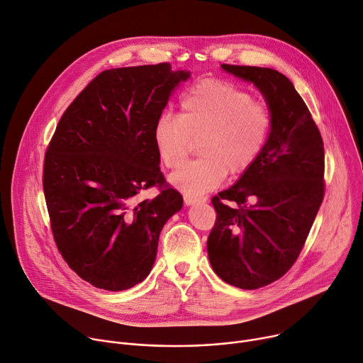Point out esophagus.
<instances>
[{"instance_id":"34e87169","label":"esophagus","mask_w":363,"mask_h":363,"mask_svg":"<svg viewBox=\"0 0 363 363\" xmlns=\"http://www.w3.org/2000/svg\"><path fill=\"white\" fill-rule=\"evenodd\" d=\"M184 201L186 206H192V204H199V203H206L207 199L206 196H192V195H185Z\"/></svg>"}]
</instances>
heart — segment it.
I'll return each mask as SVG.
<instances>
[{
    "label": "heart",
    "mask_w": 363,
    "mask_h": 363,
    "mask_svg": "<svg viewBox=\"0 0 363 363\" xmlns=\"http://www.w3.org/2000/svg\"><path fill=\"white\" fill-rule=\"evenodd\" d=\"M271 108L239 85L203 79L179 100V116L162 114L153 125V145L168 169H178L199 140L200 159L171 177L185 194L217 188L227 172L243 175L259 160L272 131Z\"/></svg>",
    "instance_id": "obj_1"
}]
</instances>
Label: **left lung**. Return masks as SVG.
Returning <instances> with one entry per match:
<instances>
[{
    "label": "left lung",
    "instance_id": "left-lung-1",
    "mask_svg": "<svg viewBox=\"0 0 363 363\" xmlns=\"http://www.w3.org/2000/svg\"><path fill=\"white\" fill-rule=\"evenodd\" d=\"M221 68L257 86L274 121L259 160L211 200L217 213L207 240L211 267L224 282L256 289L284 277L304 247L324 199V145L284 74L225 63Z\"/></svg>",
    "mask_w": 363,
    "mask_h": 363
}]
</instances>
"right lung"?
Returning a JSON list of instances; mask_svg holds the SVG:
<instances>
[{
  "label": "right lung",
  "mask_w": 363,
  "mask_h": 363,
  "mask_svg": "<svg viewBox=\"0 0 363 363\" xmlns=\"http://www.w3.org/2000/svg\"><path fill=\"white\" fill-rule=\"evenodd\" d=\"M189 72L171 63L103 71L60 117L43 164L57 250L91 285L123 291L150 272L162 228L182 195L160 172L153 125ZM157 186L153 201L138 200Z\"/></svg>",
  "instance_id": "1"
}]
</instances>
